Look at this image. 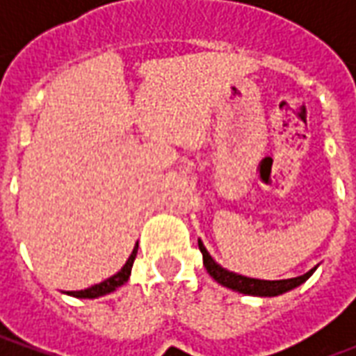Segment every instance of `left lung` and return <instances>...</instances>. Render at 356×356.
Instances as JSON below:
<instances>
[{
  "instance_id": "1",
  "label": "left lung",
  "mask_w": 356,
  "mask_h": 356,
  "mask_svg": "<svg viewBox=\"0 0 356 356\" xmlns=\"http://www.w3.org/2000/svg\"><path fill=\"white\" fill-rule=\"evenodd\" d=\"M198 248H200L202 257H204V267H206L209 275L213 276V280L223 284L225 288H231V290L248 293V296H261V298L280 296L284 291L293 290V288H298L299 284L305 282L307 278L314 273V268H316L314 267L309 273H305V275L296 276V278H286V280H259V278H248V276L236 275V273H231V270H227L221 265H217L200 240H198Z\"/></svg>"
}]
</instances>
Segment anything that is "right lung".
Returning <instances> with one entry per match:
<instances>
[{"label": "right lung", "instance_id": "obj_1", "mask_svg": "<svg viewBox=\"0 0 356 356\" xmlns=\"http://www.w3.org/2000/svg\"><path fill=\"white\" fill-rule=\"evenodd\" d=\"M135 255H137V248L133 250L131 255H129V259L125 261V265L120 270H118L116 275L110 276V278H106L104 282L101 284H95V286H91V288H88V290H80V291H68L70 296H74V298H101V296H104V293H110V291H114L116 288H120L122 284H125L127 280H129V275H131V267H133V261H135Z\"/></svg>", "mask_w": 356, "mask_h": 356}]
</instances>
